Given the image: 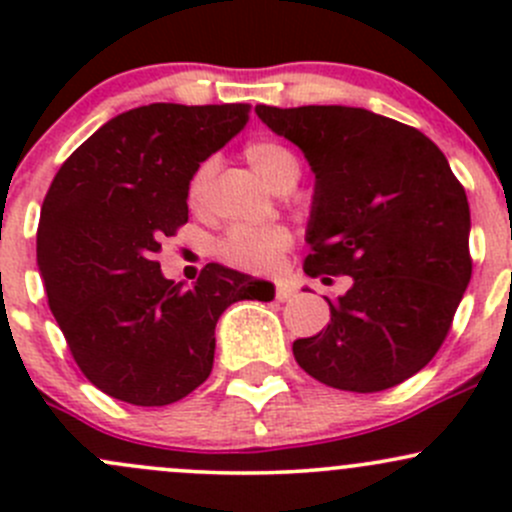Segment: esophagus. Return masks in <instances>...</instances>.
<instances>
[{"mask_svg":"<svg viewBox=\"0 0 512 512\" xmlns=\"http://www.w3.org/2000/svg\"><path fill=\"white\" fill-rule=\"evenodd\" d=\"M294 294H297V289H294L292 282H287V280L275 282V299H277V302H289V299H294Z\"/></svg>","mask_w":512,"mask_h":512,"instance_id":"34e87169","label":"esophagus"}]
</instances>
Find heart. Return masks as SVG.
I'll use <instances>...</instances> for the list:
<instances>
[{"mask_svg":"<svg viewBox=\"0 0 512 512\" xmlns=\"http://www.w3.org/2000/svg\"><path fill=\"white\" fill-rule=\"evenodd\" d=\"M245 160L272 190L294 188L299 180V160L277 141H252L245 146ZM213 163H200L188 180L190 208H200L208 195ZM292 245V235L282 225L235 227L218 242V255L240 270H267Z\"/></svg>","mask_w":512,"mask_h":512,"instance_id":"heart-1","label":"heart"}]
</instances>
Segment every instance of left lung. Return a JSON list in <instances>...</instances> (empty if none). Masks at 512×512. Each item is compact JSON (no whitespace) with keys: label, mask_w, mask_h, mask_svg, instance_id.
Here are the masks:
<instances>
[{"label":"left lung","mask_w":512,"mask_h":512,"mask_svg":"<svg viewBox=\"0 0 512 512\" xmlns=\"http://www.w3.org/2000/svg\"><path fill=\"white\" fill-rule=\"evenodd\" d=\"M314 170L304 272L349 275L329 324L297 339V364L322 384L374 394L436 356L471 282V210L431 138L352 106H257ZM329 277H324L327 282Z\"/></svg>","instance_id":"left-lung-1"}]
</instances>
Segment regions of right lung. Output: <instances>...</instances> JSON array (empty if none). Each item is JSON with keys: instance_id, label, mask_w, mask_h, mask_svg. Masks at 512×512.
I'll list each match as a JSON object with an SVG mask.
<instances>
[{"instance_id": "add662e5", "label": "right lung", "mask_w": 512, "mask_h": 512, "mask_svg": "<svg viewBox=\"0 0 512 512\" xmlns=\"http://www.w3.org/2000/svg\"><path fill=\"white\" fill-rule=\"evenodd\" d=\"M250 121L247 103H151L111 118L51 180L36 265L86 379L133 406H168L213 371L215 324L270 282L210 262L198 282L165 280L156 252L188 223V180Z\"/></svg>"}]
</instances>
